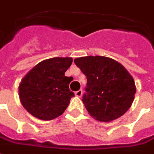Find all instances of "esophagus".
<instances>
[{
  "mask_svg": "<svg viewBox=\"0 0 154 154\" xmlns=\"http://www.w3.org/2000/svg\"><path fill=\"white\" fill-rule=\"evenodd\" d=\"M82 94H83V90L82 89H79V90H78V91H76V92H75V96L81 97L82 96Z\"/></svg>",
  "mask_w": 154,
  "mask_h": 154,
  "instance_id": "1",
  "label": "esophagus"
}]
</instances>
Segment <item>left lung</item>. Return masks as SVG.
<instances>
[{
  "label": "left lung",
  "instance_id": "1",
  "mask_svg": "<svg viewBox=\"0 0 154 154\" xmlns=\"http://www.w3.org/2000/svg\"><path fill=\"white\" fill-rule=\"evenodd\" d=\"M75 64L87 78L82 101L89 114L110 122L126 113L134 99V80L123 65L104 56L76 58Z\"/></svg>",
  "mask_w": 154,
  "mask_h": 154
}]
</instances>
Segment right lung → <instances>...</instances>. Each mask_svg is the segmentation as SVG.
Instances as JSON below:
<instances>
[{
    "label": "right lung",
    "mask_w": 154,
    "mask_h": 154,
    "mask_svg": "<svg viewBox=\"0 0 154 154\" xmlns=\"http://www.w3.org/2000/svg\"><path fill=\"white\" fill-rule=\"evenodd\" d=\"M73 59L54 57L37 64L19 86L23 107L34 117L51 120L61 115L75 94L69 89L70 77L65 71Z\"/></svg>",
    "instance_id": "add662e5"
}]
</instances>
